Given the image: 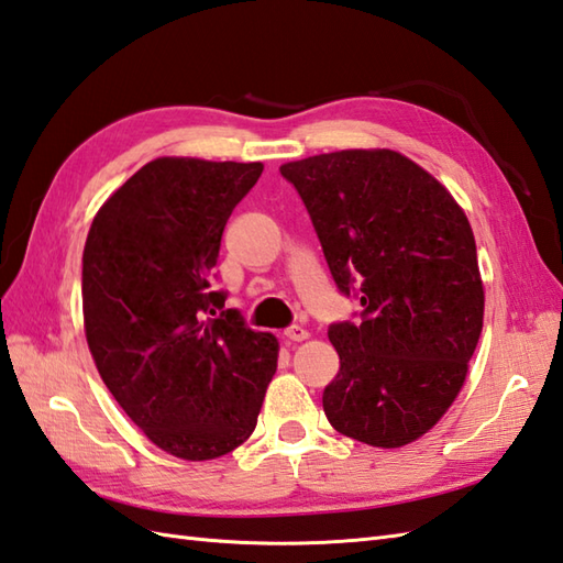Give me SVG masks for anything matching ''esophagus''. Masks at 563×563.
<instances>
[{
    "mask_svg": "<svg viewBox=\"0 0 563 563\" xmlns=\"http://www.w3.org/2000/svg\"><path fill=\"white\" fill-rule=\"evenodd\" d=\"M285 339L292 341V343H300V341L309 339V331L302 329V327H290L288 331H285Z\"/></svg>",
    "mask_w": 563,
    "mask_h": 563,
    "instance_id": "34e87169",
    "label": "esophagus"
}]
</instances>
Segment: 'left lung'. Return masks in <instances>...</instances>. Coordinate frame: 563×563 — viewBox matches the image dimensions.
Listing matches in <instances>:
<instances>
[{"mask_svg": "<svg viewBox=\"0 0 563 563\" xmlns=\"http://www.w3.org/2000/svg\"><path fill=\"white\" fill-rule=\"evenodd\" d=\"M361 324H331L341 369L324 389L339 433L373 448L426 435L466 379L484 327L472 224L435 176L394 150H341L280 166Z\"/></svg>", "mask_w": 563, "mask_h": 563, "instance_id": "obj_1", "label": "left lung"}]
</instances>
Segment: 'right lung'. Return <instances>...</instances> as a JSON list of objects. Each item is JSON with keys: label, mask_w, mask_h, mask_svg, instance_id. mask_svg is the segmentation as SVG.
<instances>
[{"label": "right lung", "mask_w": 563, "mask_h": 563, "mask_svg": "<svg viewBox=\"0 0 563 563\" xmlns=\"http://www.w3.org/2000/svg\"><path fill=\"white\" fill-rule=\"evenodd\" d=\"M261 162L152 159L93 214L81 256L84 333L106 387L178 460L232 452L254 433L280 343L210 292L224 224Z\"/></svg>", "instance_id": "obj_1"}]
</instances>
